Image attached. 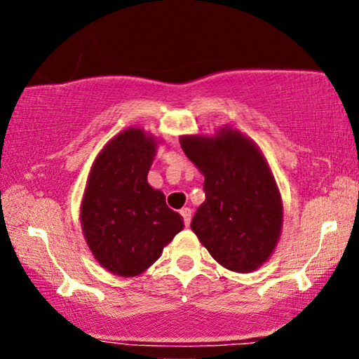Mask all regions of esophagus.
<instances>
[{
	"label": "esophagus",
	"instance_id": "obj_1",
	"mask_svg": "<svg viewBox=\"0 0 359 359\" xmlns=\"http://www.w3.org/2000/svg\"><path fill=\"white\" fill-rule=\"evenodd\" d=\"M180 213H181V217H183V219H184V224H186V226H189V224H191V217H192L191 208H187V207L181 208Z\"/></svg>",
	"mask_w": 359,
	"mask_h": 359
}]
</instances>
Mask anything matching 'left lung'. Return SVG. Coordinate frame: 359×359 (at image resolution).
I'll return each mask as SVG.
<instances>
[{
	"label": "left lung",
	"mask_w": 359,
	"mask_h": 359,
	"mask_svg": "<svg viewBox=\"0 0 359 359\" xmlns=\"http://www.w3.org/2000/svg\"><path fill=\"white\" fill-rule=\"evenodd\" d=\"M187 158L205 176V202L191 229L222 266L250 273L268 260L283 226L274 176L258 147L223 128L215 137H181Z\"/></svg>",
	"instance_id": "1"
}]
</instances>
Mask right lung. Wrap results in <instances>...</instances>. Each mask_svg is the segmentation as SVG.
Listing matches in <instances>:
<instances>
[{"instance_id":"obj_1","label":"right lung","mask_w":359,"mask_h":359,"mask_svg":"<svg viewBox=\"0 0 359 359\" xmlns=\"http://www.w3.org/2000/svg\"><path fill=\"white\" fill-rule=\"evenodd\" d=\"M156 141L140 128L115 136L93 163L81 226L96 260L110 273L141 274L184 228L161 191L147 183Z\"/></svg>"}]
</instances>
